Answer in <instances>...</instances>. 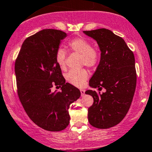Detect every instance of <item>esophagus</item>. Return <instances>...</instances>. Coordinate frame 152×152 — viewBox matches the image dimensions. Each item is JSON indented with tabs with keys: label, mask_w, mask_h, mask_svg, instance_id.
<instances>
[{
	"label": "esophagus",
	"mask_w": 152,
	"mask_h": 152,
	"mask_svg": "<svg viewBox=\"0 0 152 152\" xmlns=\"http://www.w3.org/2000/svg\"><path fill=\"white\" fill-rule=\"evenodd\" d=\"M80 92H81V96L83 97V96L85 95V90H80Z\"/></svg>",
	"instance_id": "esophagus-1"
}]
</instances>
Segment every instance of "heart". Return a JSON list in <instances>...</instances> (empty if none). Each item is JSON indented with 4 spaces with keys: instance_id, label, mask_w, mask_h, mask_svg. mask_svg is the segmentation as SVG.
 <instances>
[{
    "instance_id": "1",
    "label": "heart",
    "mask_w": 152,
    "mask_h": 152,
    "mask_svg": "<svg viewBox=\"0 0 152 152\" xmlns=\"http://www.w3.org/2000/svg\"><path fill=\"white\" fill-rule=\"evenodd\" d=\"M68 46L73 52L82 55V64L87 67H93L98 65L100 59L99 53L96 49L92 47L91 42L82 37L74 38L68 42ZM66 50L62 48L57 49L56 53V62L59 67L65 68ZM89 77L88 72L85 69L78 70H70L66 75V79L76 87H81L85 85Z\"/></svg>"
}]
</instances>
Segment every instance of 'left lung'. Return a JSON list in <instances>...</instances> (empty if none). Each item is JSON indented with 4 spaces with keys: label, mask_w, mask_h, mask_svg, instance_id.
Here are the masks:
<instances>
[{
    "label": "left lung",
    "mask_w": 152,
    "mask_h": 152,
    "mask_svg": "<svg viewBox=\"0 0 152 152\" xmlns=\"http://www.w3.org/2000/svg\"><path fill=\"white\" fill-rule=\"evenodd\" d=\"M83 33L97 42L101 51L100 62L89 85L106 90L102 94L92 90L85 92L93 98L88 108L89 123L96 128L108 129L123 120L132 102L137 82L134 53L123 38L108 29Z\"/></svg>",
    "instance_id": "left-lung-1"
}]
</instances>
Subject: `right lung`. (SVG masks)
I'll return each instance as SVG.
<instances>
[{
  "label": "right lung",
  "mask_w": 152,
  "mask_h": 152,
  "mask_svg": "<svg viewBox=\"0 0 152 152\" xmlns=\"http://www.w3.org/2000/svg\"><path fill=\"white\" fill-rule=\"evenodd\" d=\"M67 34L43 29L23 43L15 65L20 101L31 120L50 132L65 129L70 123L69 107L81 96L80 90L65 82L56 62V53ZM53 84L60 92L51 91Z\"/></svg>",
  "instance_id": "add662e5"
}]
</instances>
